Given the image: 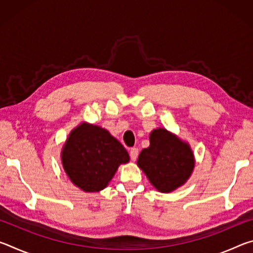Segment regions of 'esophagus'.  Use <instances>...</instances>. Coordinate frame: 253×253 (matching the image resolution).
Returning a JSON list of instances; mask_svg holds the SVG:
<instances>
[{
    "mask_svg": "<svg viewBox=\"0 0 253 253\" xmlns=\"http://www.w3.org/2000/svg\"><path fill=\"white\" fill-rule=\"evenodd\" d=\"M129 155H130L131 161H136L137 156H138V148H136V147H132V148H130Z\"/></svg>",
    "mask_w": 253,
    "mask_h": 253,
    "instance_id": "34e87169",
    "label": "esophagus"
}]
</instances>
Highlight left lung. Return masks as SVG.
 I'll use <instances>...</instances> for the list:
<instances>
[{"label":"left lung","instance_id":"8db88e82","mask_svg":"<svg viewBox=\"0 0 253 253\" xmlns=\"http://www.w3.org/2000/svg\"><path fill=\"white\" fill-rule=\"evenodd\" d=\"M137 165L161 193H170L191 177L195 166L190 144L165 128L153 129L149 146L140 152Z\"/></svg>","mask_w":253,"mask_h":253}]
</instances>
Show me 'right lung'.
I'll return each mask as SVG.
<instances>
[{
	"instance_id": "right-lung-1",
	"label": "right lung",
	"mask_w": 253,
	"mask_h": 253,
	"mask_svg": "<svg viewBox=\"0 0 253 253\" xmlns=\"http://www.w3.org/2000/svg\"><path fill=\"white\" fill-rule=\"evenodd\" d=\"M63 169L75 186L87 193L107 187L119 165L129 162L125 147L100 126L81 123L61 149Z\"/></svg>"
}]
</instances>
